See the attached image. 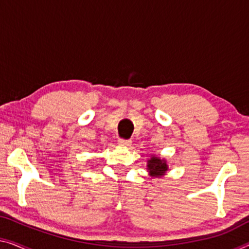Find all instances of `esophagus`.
<instances>
[{
	"label": "esophagus",
	"mask_w": 249,
	"mask_h": 249,
	"mask_svg": "<svg viewBox=\"0 0 249 249\" xmlns=\"http://www.w3.org/2000/svg\"><path fill=\"white\" fill-rule=\"evenodd\" d=\"M131 144H132V141H129V140H123V139L118 140V145L120 146L128 147V146H131Z\"/></svg>",
	"instance_id": "esophagus-1"
}]
</instances>
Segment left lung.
Wrapping results in <instances>:
<instances>
[{"instance_id":"1","label":"left lung","mask_w":249,"mask_h":249,"mask_svg":"<svg viewBox=\"0 0 249 249\" xmlns=\"http://www.w3.org/2000/svg\"><path fill=\"white\" fill-rule=\"evenodd\" d=\"M146 170L150 177L152 178H161L165 176L169 171V165L165 159H162L158 155H151V158L147 160Z\"/></svg>"}]
</instances>
